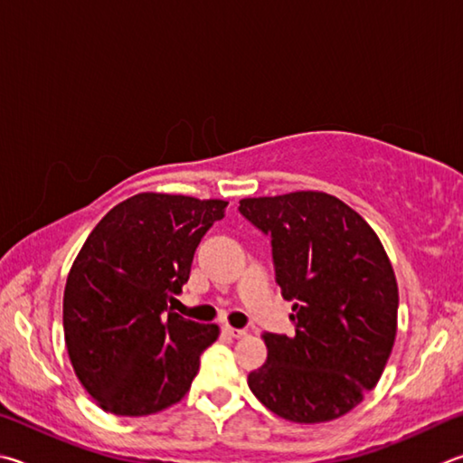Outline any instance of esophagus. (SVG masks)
I'll use <instances>...</instances> for the list:
<instances>
[{
    "instance_id": "esophagus-1",
    "label": "esophagus",
    "mask_w": 463,
    "mask_h": 463,
    "mask_svg": "<svg viewBox=\"0 0 463 463\" xmlns=\"http://www.w3.org/2000/svg\"><path fill=\"white\" fill-rule=\"evenodd\" d=\"M223 331H225V334L230 335V337H233V339H240V337L246 335V329H236V327H230V326H225Z\"/></svg>"
}]
</instances>
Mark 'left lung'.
Masks as SVG:
<instances>
[{
    "mask_svg": "<svg viewBox=\"0 0 463 463\" xmlns=\"http://www.w3.org/2000/svg\"><path fill=\"white\" fill-rule=\"evenodd\" d=\"M240 213L270 236L295 335L264 334L269 358L248 386L293 423L350 412L376 386L396 337L399 287L376 232L334 194L297 191L240 201Z\"/></svg>",
    "mask_w": 463,
    "mask_h": 463,
    "instance_id": "obj_1",
    "label": "left lung"
}]
</instances>
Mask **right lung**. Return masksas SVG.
<instances>
[{
  "mask_svg": "<svg viewBox=\"0 0 463 463\" xmlns=\"http://www.w3.org/2000/svg\"><path fill=\"white\" fill-rule=\"evenodd\" d=\"M222 199L140 193L105 215L71 266L64 344L103 411L144 417L189 392L219 327L168 309L189 280L194 250L223 217Z\"/></svg>",
  "mask_w": 463,
  "mask_h": 463,
  "instance_id": "1",
  "label": "right lung"
}]
</instances>
